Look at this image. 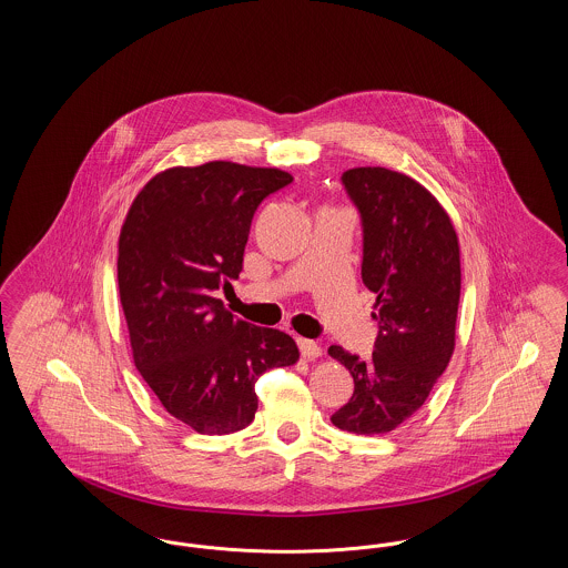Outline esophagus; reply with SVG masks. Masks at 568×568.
<instances>
[{
  "label": "esophagus",
  "instance_id": "1",
  "mask_svg": "<svg viewBox=\"0 0 568 568\" xmlns=\"http://www.w3.org/2000/svg\"><path fill=\"white\" fill-rule=\"evenodd\" d=\"M297 347L304 359H317L322 357V347L315 343V341H308V338H297Z\"/></svg>",
  "mask_w": 568,
  "mask_h": 568
}]
</instances>
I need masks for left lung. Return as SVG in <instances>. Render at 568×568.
I'll return each instance as SVG.
<instances>
[{"instance_id":"1","label":"left lung","mask_w":568,"mask_h":568,"mask_svg":"<svg viewBox=\"0 0 568 568\" xmlns=\"http://www.w3.org/2000/svg\"><path fill=\"white\" fill-rule=\"evenodd\" d=\"M343 185L362 216V281L377 294L378 334L371 359L327 349L355 383L332 424L387 434L426 403L456 347L458 234L433 193L406 174L353 168Z\"/></svg>"}]
</instances>
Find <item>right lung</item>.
<instances>
[{"mask_svg": "<svg viewBox=\"0 0 568 568\" xmlns=\"http://www.w3.org/2000/svg\"><path fill=\"white\" fill-rule=\"evenodd\" d=\"M292 181L232 162L170 168L135 195L121 227L116 276L135 368L195 433L246 428L255 381L300 357L290 334L243 322L216 297L243 271L257 206Z\"/></svg>", "mask_w": 568, "mask_h": 568, "instance_id": "right-lung-1", "label": "right lung"}]
</instances>
